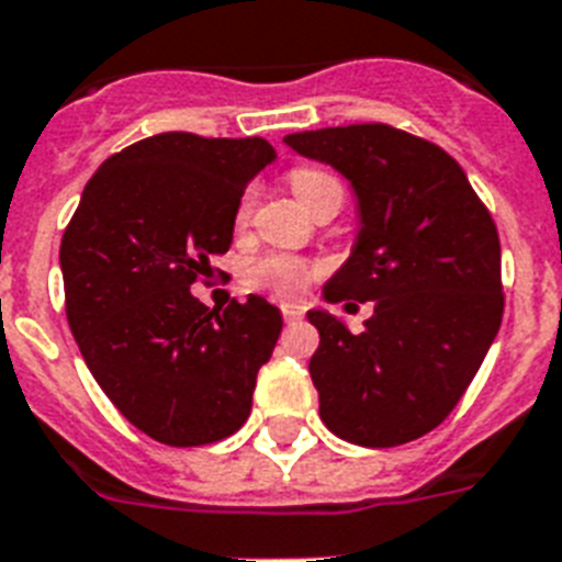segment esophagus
<instances>
[{
  "label": "esophagus",
  "instance_id": "obj_1",
  "mask_svg": "<svg viewBox=\"0 0 562 562\" xmlns=\"http://www.w3.org/2000/svg\"><path fill=\"white\" fill-rule=\"evenodd\" d=\"M281 313H284L286 322H295V318L304 316V310L299 307V304H284V307H281Z\"/></svg>",
  "mask_w": 562,
  "mask_h": 562
}]
</instances>
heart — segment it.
I'll return each mask as SVG.
<instances>
[{"label": "heart", "instance_id": "obj_1", "mask_svg": "<svg viewBox=\"0 0 562 562\" xmlns=\"http://www.w3.org/2000/svg\"><path fill=\"white\" fill-rule=\"evenodd\" d=\"M290 188H293V194L299 196V203L307 211L316 203H322V200H327V196H339L342 200V182L334 173L318 168H295L290 173ZM246 211H249V203L240 209V217H246ZM310 278H313V267L295 258H263L252 267L255 284L269 290L278 299L302 295L304 286L310 284Z\"/></svg>", "mask_w": 562, "mask_h": 562}]
</instances>
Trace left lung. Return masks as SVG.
I'll list each match as a JSON object with an SVG mask.
<instances>
[{
  "mask_svg": "<svg viewBox=\"0 0 562 562\" xmlns=\"http://www.w3.org/2000/svg\"><path fill=\"white\" fill-rule=\"evenodd\" d=\"M284 145L330 165L357 200L351 255L327 304L374 302L362 334L307 310L318 415L359 447H397L450 415L502 325V249L459 161L389 124L293 133Z\"/></svg>",
  "mask_w": 562,
  "mask_h": 562,
  "instance_id": "left-lung-1",
  "label": "left lung"
}]
</instances>
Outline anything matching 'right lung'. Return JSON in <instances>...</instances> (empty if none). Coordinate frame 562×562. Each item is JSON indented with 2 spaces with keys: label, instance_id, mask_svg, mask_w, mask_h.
I'll list each match as a JSON object with an SVG mask.
<instances>
[{
  "label": "right lung",
  "instance_id": "add662e5",
  "mask_svg": "<svg viewBox=\"0 0 562 562\" xmlns=\"http://www.w3.org/2000/svg\"><path fill=\"white\" fill-rule=\"evenodd\" d=\"M276 156L267 138H142L95 170L63 232L75 342L103 394L154 441H220L252 412L281 310L260 295L209 310L191 284L228 252L240 196Z\"/></svg>",
  "mask_w": 562,
  "mask_h": 562
}]
</instances>
